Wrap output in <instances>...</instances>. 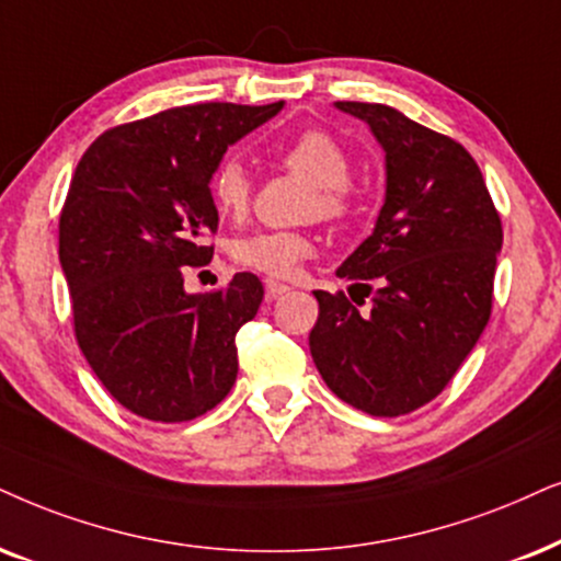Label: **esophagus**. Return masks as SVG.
Instances as JSON below:
<instances>
[{
  "label": "esophagus",
  "mask_w": 561,
  "mask_h": 561,
  "mask_svg": "<svg viewBox=\"0 0 561 561\" xmlns=\"http://www.w3.org/2000/svg\"><path fill=\"white\" fill-rule=\"evenodd\" d=\"M285 293H289L287 285H282V282H276V279H266V297H268V300H276V297H282Z\"/></svg>",
  "instance_id": "obj_1"
}]
</instances>
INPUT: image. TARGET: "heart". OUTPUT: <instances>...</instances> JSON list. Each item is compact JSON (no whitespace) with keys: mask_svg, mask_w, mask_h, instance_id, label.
<instances>
[{"mask_svg":"<svg viewBox=\"0 0 561 561\" xmlns=\"http://www.w3.org/2000/svg\"><path fill=\"white\" fill-rule=\"evenodd\" d=\"M279 162L287 173L308 181L302 217L344 222L357 207L350 173L352 158L346 147L329 131L308 129L285 145ZM211 204L222 217L243 219L253 202L251 175L238 160H225L209 181ZM313 238L302 230H256L238 238L230 253L236 264L268 276H289L305 259L313 256Z\"/></svg>","mask_w":561,"mask_h":561,"instance_id":"1","label":"heart"}]
</instances>
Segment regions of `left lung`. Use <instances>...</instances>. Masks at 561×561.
<instances>
[{"label":"left lung","mask_w":561,"mask_h":561,"mask_svg":"<svg viewBox=\"0 0 561 561\" xmlns=\"http://www.w3.org/2000/svg\"><path fill=\"white\" fill-rule=\"evenodd\" d=\"M386 150V204L373 236L339 276L374 297L316 289L313 363L339 399L373 416H401L445 391L492 316L502 222L463 145L391 105L339 101ZM364 301V300H363ZM359 302V301H357Z\"/></svg>","instance_id":"left-lung-1"}]
</instances>
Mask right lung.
Instances as JSON below:
<instances>
[{
  "label": "right lung",
  "instance_id": "add662e5",
  "mask_svg": "<svg viewBox=\"0 0 561 561\" xmlns=\"http://www.w3.org/2000/svg\"><path fill=\"white\" fill-rule=\"evenodd\" d=\"M279 111L179 105L103 131L77 162L59 217L75 336L105 391L141 420H196L238 378L236 333L264 285L240 272L188 295L183 274L215 253L204 238L219 225L209 181L225 150Z\"/></svg>",
  "mask_w": 561,
  "mask_h": 561
}]
</instances>
